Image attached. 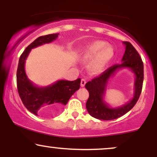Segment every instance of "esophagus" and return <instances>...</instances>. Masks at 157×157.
I'll list each match as a JSON object with an SVG mask.
<instances>
[{
  "mask_svg": "<svg viewBox=\"0 0 157 157\" xmlns=\"http://www.w3.org/2000/svg\"><path fill=\"white\" fill-rule=\"evenodd\" d=\"M86 83V80H85V79H82V80H81V82H80L81 87H84Z\"/></svg>",
  "mask_w": 157,
  "mask_h": 157,
  "instance_id": "34e87169",
  "label": "esophagus"
}]
</instances>
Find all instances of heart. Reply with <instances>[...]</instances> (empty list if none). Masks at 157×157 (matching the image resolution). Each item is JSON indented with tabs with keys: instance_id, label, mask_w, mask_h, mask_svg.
<instances>
[{
	"instance_id": "1",
	"label": "heart",
	"mask_w": 157,
	"mask_h": 157,
	"mask_svg": "<svg viewBox=\"0 0 157 157\" xmlns=\"http://www.w3.org/2000/svg\"><path fill=\"white\" fill-rule=\"evenodd\" d=\"M114 49L104 40H95L85 46L80 53V57L85 62L90 61L89 71L94 75L101 73L107 64L113 59Z\"/></svg>"
}]
</instances>
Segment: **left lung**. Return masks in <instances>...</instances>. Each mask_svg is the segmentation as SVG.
<instances>
[{
    "label": "left lung",
    "mask_w": 157,
    "mask_h": 157,
    "mask_svg": "<svg viewBox=\"0 0 157 157\" xmlns=\"http://www.w3.org/2000/svg\"><path fill=\"white\" fill-rule=\"evenodd\" d=\"M123 44L125 46V51L122 58V63L113 65L85 86L89 93L86 109L91 117L98 120H115L125 114L135 105L141 94L144 78L143 63L131 43L123 42ZM121 68H128L135 74L134 95L130 101L125 105L113 108L105 101L104 97L109 78Z\"/></svg>",
    "instance_id": "1"
}]
</instances>
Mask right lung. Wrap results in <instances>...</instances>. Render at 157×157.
<instances>
[{"instance_id":"1","label":"right lung","mask_w":157,"mask_h":157,"mask_svg":"<svg viewBox=\"0 0 157 157\" xmlns=\"http://www.w3.org/2000/svg\"><path fill=\"white\" fill-rule=\"evenodd\" d=\"M59 34L40 36L27 46L19 59L17 70V86L23 105L35 115L49 116L67 104L74 93L80 89V79L68 81L60 80L48 86H36L27 77L25 63L32 48L49 44L58 37Z\"/></svg>"}]
</instances>
